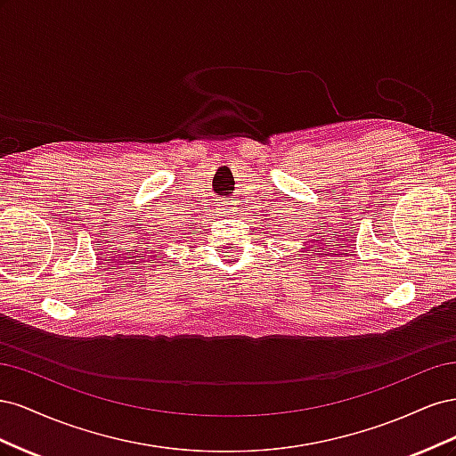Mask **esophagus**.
I'll list each match as a JSON object with an SVG mask.
<instances>
[{"label":"esophagus","mask_w":456,"mask_h":456,"mask_svg":"<svg viewBox=\"0 0 456 456\" xmlns=\"http://www.w3.org/2000/svg\"><path fill=\"white\" fill-rule=\"evenodd\" d=\"M236 211H238L236 205L230 203V201H220V203L216 205V213H220L223 216H232Z\"/></svg>","instance_id":"34e87169"}]
</instances>
